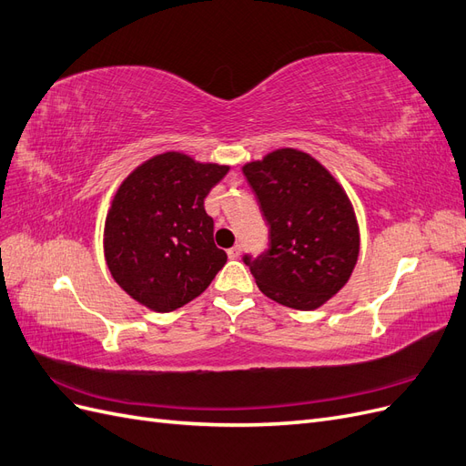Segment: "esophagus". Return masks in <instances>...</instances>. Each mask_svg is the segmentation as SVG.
<instances>
[{"label": "esophagus", "instance_id": "obj_1", "mask_svg": "<svg viewBox=\"0 0 466 466\" xmlns=\"http://www.w3.org/2000/svg\"><path fill=\"white\" fill-rule=\"evenodd\" d=\"M241 250H243L241 245H235V247L228 248V257L229 258H238V257H241Z\"/></svg>", "mask_w": 466, "mask_h": 466}]
</instances>
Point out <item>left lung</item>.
<instances>
[{"label": "left lung", "instance_id": "left-lung-1", "mask_svg": "<svg viewBox=\"0 0 466 466\" xmlns=\"http://www.w3.org/2000/svg\"><path fill=\"white\" fill-rule=\"evenodd\" d=\"M270 228L260 257H243L266 298L299 311L327 303L354 272L360 228L338 180L311 155L276 149L243 167Z\"/></svg>", "mask_w": 466, "mask_h": 466}]
</instances>
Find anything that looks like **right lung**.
<instances>
[{"label": "right lung", "mask_w": 466, "mask_h": 466, "mask_svg": "<svg viewBox=\"0 0 466 466\" xmlns=\"http://www.w3.org/2000/svg\"><path fill=\"white\" fill-rule=\"evenodd\" d=\"M228 165L167 151L124 178L105 221V258L116 284L151 311L192 301L228 262L204 200Z\"/></svg>", "instance_id": "1"}]
</instances>
